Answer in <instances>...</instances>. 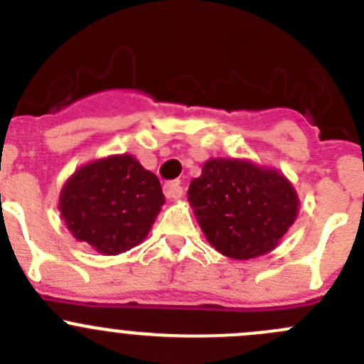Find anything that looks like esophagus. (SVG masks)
I'll return each mask as SVG.
<instances>
[{
	"instance_id": "obj_1",
	"label": "esophagus",
	"mask_w": 364,
	"mask_h": 364,
	"mask_svg": "<svg viewBox=\"0 0 364 364\" xmlns=\"http://www.w3.org/2000/svg\"><path fill=\"white\" fill-rule=\"evenodd\" d=\"M164 192H165V196L168 197V199H179V197L183 196L181 181H179V179H176V181L165 183Z\"/></svg>"
}]
</instances>
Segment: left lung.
Listing matches in <instances>:
<instances>
[{
  "instance_id": "obj_1",
  "label": "left lung",
  "mask_w": 364,
  "mask_h": 364,
  "mask_svg": "<svg viewBox=\"0 0 364 364\" xmlns=\"http://www.w3.org/2000/svg\"><path fill=\"white\" fill-rule=\"evenodd\" d=\"M188 200L208 242L228 257L270 252L297 217L294 186L250 161L210 160L188 186Z\"/></svg>"
}]
</instances>
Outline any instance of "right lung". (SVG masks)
Listing matches in <instances>:
<instances>
[{
  "mask_svg": "<svg viewBox=\"0 0 364 364\" xmlns=\"http://www.w3.org/2000/svg\"><path fill=\"white\" fill-rule=\"evenodd\" d=\"M164 203L160 179L129 154L85 165L60 193L69 231L108 256L139 245Z\"/></svg>",
  "mask_w": 364,
  "mask_h": 364,
  "instance_id": "add662e5",
  "label": "right lung"
}]
</instances>
